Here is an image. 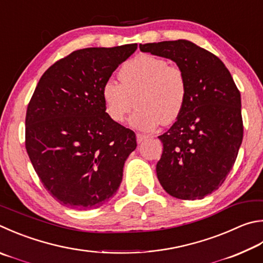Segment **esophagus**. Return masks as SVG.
<instances>
[{
	"instance_id": "obj_1",
	"label": "esophagus",
	"mask_w": 263,
	"mask_h": 263,
	"mask_svg": "<svg viewBox=\"0 0 263 263\" xmlns=\"http://www.w3.org/2000/svg\"><path fill=\"white\" fill-rule=\"evenodd\" d=\"M148 138H149V136L142 135V133H138V135H137V142H138V144H141V142H144L145 140H147Z\"/></svg>"
}]
</instances>
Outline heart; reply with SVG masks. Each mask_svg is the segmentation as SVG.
Listing matches in <instances>:
<instances>
[{"mask_svg":"<svg viewBox=\"0 0 263 263\" xmlns=\"http://www.w3.org/2000/svg\"><path fill=\"white\" fill-rule=\"evenodd\" d=\"M121 84L109 79L101 98L104 110L115 123H123L137 104L130 125L153 131L177 121L187 100V82L180 68L159 56L142 54L126 61L118 71Z\"/></svg>","mask_w":263,"mask_h":263,"instance_id":"b5f03b06","label":"heart"}]
</instances>
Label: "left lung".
<instances>
[{
  "label": "left lung",
  "instance_id": "left-lung-1",
  "mask_svg": "<svg viewBox=\"0 0 263 263\" xmlns=\"http://www.w3.org/2000/svg\"><path fill=\"white\" fill-rule=\"evenodd\" d=\"M139 48L174 61L187 82L183 112L159 137L163 153L157 178L171 197L203 199L226 180L241 145L239 90L223 62L193 42L162 41Z\"/></svg>",
  "mask_w": 263,
  "mask_h": 263
}]
</instances>
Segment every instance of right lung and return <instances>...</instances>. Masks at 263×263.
<instances>
[{
  "label": "right lung",
  "instance_id": "add662e5",
  "mask_svg": "<svg viewBox=\"0 0 263 263\" xmlns=\"http://www.w3.org/2000/svg\"><path fill=\"white\" fill-rule=\"evenodd\" d=\"M137 47L76 50L37 83L26 111L25 146L41 183L63 206L99 208L121 185L136 135L109 118L101 89Z\"/></svg>",
  "mask_w": 263,
  "mask_h": 263
}]
</instances>
